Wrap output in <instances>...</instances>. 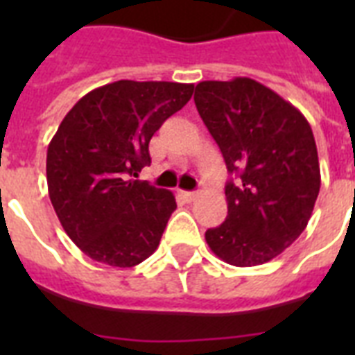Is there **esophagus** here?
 Masks as SVG:
<instances>
[{
    "label": "esophagus",
    "mask_w": 355,
    "mask_h": 355,
    "mask_svg": "<svg viewBox=\"0 0 355 355\" xmlns=\"http://www.w3.org/2000/svg\"><path fill=\"white\" fill-rule=\"evenodd\" d=\"M178 193H180V197H184L186 200H189V202H191V200H195V197H197V191H178Z\"/></svg>",
    "instance_id": "obj_1"
}]
</instances>
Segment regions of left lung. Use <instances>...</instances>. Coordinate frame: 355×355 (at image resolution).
Listing matches in <instances>:
<instances>
[{
	"instance_id": "left-lung-1",
	"label": "left lung",
	"mask_w": 355,
	"mask_h": 355,
	"mask_svg": "<svg viewBox=\"0 0 355 355\" xmlns=\"http://www.w3.org/2000/svg\"><path fill=\"white\" fill-rule=\"evenodd\" d=\"M195 105L234 180L225 186L228 216L205 237L236 267L282 254L308 227L320 167L308 119L289 101L248 77L202 80Z\"/></svg>"
}]
</instances>
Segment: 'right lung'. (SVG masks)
Wrapping results in <instances>:
<instances>
[{
    "mask_svg": "<svg viewBox=\"0 0 355 355\" xmlns=\"http://www.w3.org/2000/svg\"><path fill=\"white\" fill-rule=\"evenodd\" d=\"M193 85L116 80L88 92L47 147V189L69 239L96 261L134 267L155 252L177 208L169 189L136 180L149 141Z\"/></svg>",
    "mask_w": 355,
    "mask_h": 355,
    "instance_id": "1",
    "label": "right lung"
}]
</instances>
